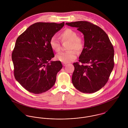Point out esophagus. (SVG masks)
Here are the masks:
<instances>
[{"mask_svg": "<svg viewBox=\"0 0 128 128\" xmlns=\"http://www.w3.org/2000/svg\"><path fill=\"white\" fill-rule=\"evenodd\" d=\"M67 64L66 63H64V62H62V65L64 66H66V65Z\"/></svg>", "mask_w": 128, "mask_h": 128, "instance_id": "esophagus-1", "label": "esophagus"}]
</instances>
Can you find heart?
Masks as SVG:
<instances>
[{"label":"heart","instance_id":"1","mask_svg":"<svg viewBox=\"0 0 128 128\" xmlns=\"http://www.w3.org/2000/svg\"><path fill=\"white\" fill-rule=\"evenodd\" d=\"M60 38L64 42L70 41L68 50L66 52H62L56 56L58 60L62 62L68 63L72 62L77 58V52H80L84 47V41L81 37L78 36L76 31L72 28H68L64 30L60 34ZM50 45L51 49L56 52H58L60 50V44L59 40L55 36L51 37L50 40Z\"/></svg>","mask_w":128,"mask_h":128}]
</instances>
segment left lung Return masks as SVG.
Returning a JSON list of instances; mask_svg holds the SVG:
<instances>
[{
	"mask_svg": "<svg viewBox=\"0 0 128 128\" xmlns=\"http://www.w3.org/2000/svg\"><path fill=\"white\" fill-rule=\"evenodd\" d=\"M66 24L77 28L84 38V48L79 58L82 64H73V86L84 93L96 92L104 86L113 69V45L105 32L90 22L78 21Z\"/></svg>",
	"mask_w": 128,
	"mask_h": 128,
	"instance_id": "left-lung-1",
	"label": "left lung"
}]
</instances>
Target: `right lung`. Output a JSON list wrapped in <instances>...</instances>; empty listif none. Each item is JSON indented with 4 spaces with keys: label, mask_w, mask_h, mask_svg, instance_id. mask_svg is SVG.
<instances>
[{
    "label": "right lung",
    "mask_w": 128,
    "mask_h": 128,
    "mask_svg": "<svg viewBox=\"0 0 128 128\" xmlns=\"http://www.w3.org/2000/svg\"><path fill=\"white\" fill-rule=\"evenodd\" d=\"M64 22L35 23L16 40L12 54L16 80L26 90L38 94L47 91L55 84L58 72L62 68L55 56L50 40Z\"/></svg>",
    "instance_id": "1"
}]
</instances>
